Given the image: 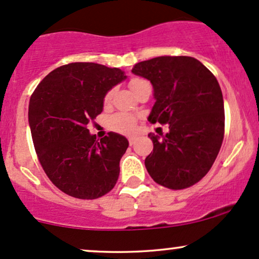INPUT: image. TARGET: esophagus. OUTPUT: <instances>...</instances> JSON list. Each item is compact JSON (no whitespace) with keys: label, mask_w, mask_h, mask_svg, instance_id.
Wrapping results in <instances>:
<instances>
[{"label":"esophagus","mask_w":259,"mask_h":259,"mask_svg":"<svg viewBox=\"0 0 259 259\" xmlns=\"http://www.w3.org/2000/svg\"><path fill=\"white\" fill-rule=\"evenodd\" d=\"M128 141H130V145H133L136 143V138H135V137H132V138H130Z\"/></svg>","instance_id":"1"}]
</instances>
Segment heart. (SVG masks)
Masks as SVG:
<instances>
[{
  "label": "heart",
  "mask_w": 259,
  "mask_h": 259,
  "mask_svg": "<svg viewBox=\"0 0 259 259\" xmlns=\"http://www.w3.org/2000/svg\"><path fill=\"white\" fill-rule=\"evenodd\" d=\"M141 82H143V80H139V78H132V80L130 81V88L133 91L139 83H141ZM110 100H111V92H109L105 96L104 103L105 104H109ZM108 126L109 128L115 131V132L122 133V135H132V133H135L137 130V121L132 115L126 114V112H118V114L112 115V116L109 118Z\"/></svg>",
  "instance_id": "b5f03b06"
}]
</instances>
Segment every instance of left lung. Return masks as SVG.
Returning a JSON list of instances; mask_svg holds the SVG:
<instances>
[{
    "label": "left lung",
    "instance_id": "8db88e82",
    "mask_svg": "<svg viewBox=\"0 0 259 259\" xmlns=\"http://www.w3.org/2000/svg\"><path fill=\"white\" fill-rule=\"evenodd\" d=\"M155 103L149 122L167 123L168 133H149L154 149L145 159L149 175L169 189H185L207 175L224 137V102L217 78L193 57H157L137 63Z\"/></svg>",
    "mask_w": 259,
    "mask_h": 259
}]
</instances>
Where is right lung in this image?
<instances>
[{
  "label": "right lung",
  "instance_id": "1",
  "mask_svg": "<svg viewBox=\"0 0 259 259\" xmlns=\"http://www.w3.org/2000/svg\"><path fill=\"white\" fill-rule=\"evenodd\" d=\"M127 76L117 68L71 63L51 71L29 103V126L39 163L58 189L77 199L105 195L116 184L126 137L110 132L97 141L87 128L106 93Z\"/></svg>",
  "mask_w": 259,
  "mask_h": 259
}]
</instances>
